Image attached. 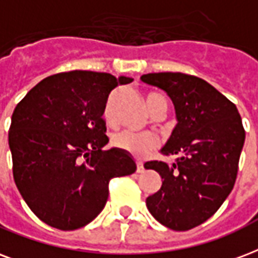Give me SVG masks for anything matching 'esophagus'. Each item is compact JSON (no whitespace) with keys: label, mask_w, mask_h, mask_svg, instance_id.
<instances>
[{"label":"esophagus","mask_w":258,"mask_h":258,"mask_svg":"<svg viewBox=\"0 0 258 258\" xmlns=\"http://www.w3.org/2000/svg\"><path fill=\"white\" fill-rule=\"evenodd\" d=\"M143 170H145V168H143L142 164H138L137 165V173H142Z\"/></svg>","instance_id":"34e87169"}]
</instances>
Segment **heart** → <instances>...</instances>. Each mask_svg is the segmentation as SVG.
Instances as JSON below:
<instances>
[{
	"instance_id": "heart-1",
	"label": "heart",
	"mask_w": 258,
	"mask_h": 258,
	"mask_svg": "<svg viewBox=\"0 0 258 258\" xmlns=\"http://www.w3.org/2000/svg\"><path fill=\"white\" fill-rule=\"evenodd\" d=\"M164 97H161L160 94L150 93L147 96L146 103L149 111H153L155 107V103L158 100H162ZM105 119L111 120V111L108 108L105 111ZM112 145L117 147L119 150H121L125 154L131 155L134 158H145L153 149L157 147V139L150 134H138L133 133V131H120L113 135L112 138Z\"/></svg>"
}]
</instances>
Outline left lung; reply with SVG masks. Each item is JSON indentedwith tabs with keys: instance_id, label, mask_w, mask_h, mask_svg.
Returning a JSON list of instances; mask_svg holds the SVG:
<instances>
[{
	"instance_id": "obj_1",
	"label": "left lung",
	"mask_w": 258,
	"mask_h": 258,
	"mask_svg": "<svg viewBox=\"0 0 258 258\" xmlns=\"http://www.w3.org/2000/svg\"><path fill=\"white\" fill-rule=\"evenodd\" d=\"M141 80L168 93L177 119L161 149L162 154L178 155L176 162L145 164L162 178V185L147 198L146 206L169 229H194L218 211L235 184L245 143L241 116L229 98L199 77L150 73Z\"/></svg>"
}]
</instances>
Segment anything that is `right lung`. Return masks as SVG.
Listing matches in <instances>:
<instances>
[{
    "instance_id": "add662e5",
    "label": "right lung",
    "mask_w": 258,
    "mask_h": 258,
    "mask_svg": "<svg viewBox=\"0 0 258 258\" xmlns=\"http://www.w3.org/2000/svg\"><path fill=\"white\" fill-rule=\"evenodd\" d=\"M133 78L74 70L42 80L17 104L9 149L17 189L31 211L59 230L88 225L103 211L108 182L137 170L131 155L108 143V96Z\"/></svg>"
}]
</instances>
